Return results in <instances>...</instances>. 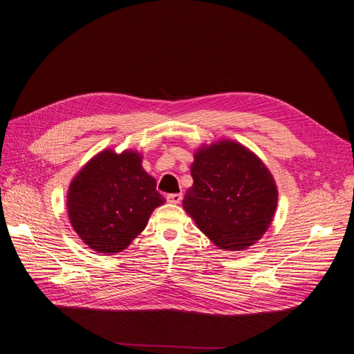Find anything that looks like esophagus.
I'll use <instances>...</instances> for the list:
<instances>
[{
  "instance_id": "esophagus-1",
  "label": "esophagus",
  "mask_w": 354,
  "mask_h": 354,
  "mask_svg": "<svg viewBox=\"0 0 354 354\" xmlns=\"http://www.w3.org/2000/svg\"><path fill=\"white\" fill-rule=\"evenodd\" d=\"M181 199H183V195H181V194H169V195H167V201L169 203H180Z\"/></svg>"
}]
</instances>
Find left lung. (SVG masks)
Here are the masks:
<instances>
[{
    "instance_id": "1",
    "label": "left lung",
    "mask_w": 354,
    "mask_h": 354,
    "mask_svg": "<svg viewBox=\"0 0 354 354\" xmlns=\"http://www.w3.org/2000/svg\"><path fill=\"white\" fill-rule=\"evenodd\" d=\"M194 186L183 207L221 250L241 251L270 226L277 205L274 181L261 160L234 143L211 145L195 155Z\"/></svg>"
}]
</instances>
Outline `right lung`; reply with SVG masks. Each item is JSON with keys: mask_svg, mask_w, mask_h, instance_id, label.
Instances as JSON below:
<instances>
[{"mask_svg": "<svg viewBox=\"0 0 354 354\" xmlns=\"http://www.w3.org/2000/svg\"><path fill=\"white\" fill-rule=\"evenodd\" d=\"M164 202L138 153L104 151L73 178L68 212L75 232L90 248L115 254L137 238L152 211Z\"/></svg>", "mask_w": 354, "mask_h": 354, "instance_id": "1", "label": "right lung"}]
</instances>
